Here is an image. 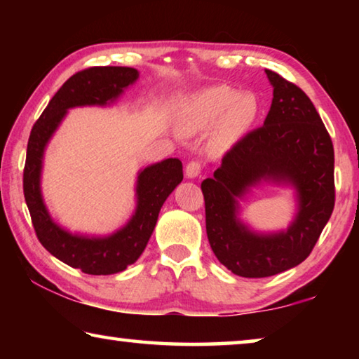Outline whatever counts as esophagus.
<instances>
[{
	"instance_id": "1",
	"label": "esophagus",
	"mask_w": 359,
	"mask_h": 359,
	"mask_svg": "<svg viewBox=\"0 0 359 359\" xmlns=\"http://www.w3.org/2000/svg\"><path fill=\"white\" fill-rule=\"evenodd\" d=\"M185 172H187V177H190V179L198 177V175L201 174V161H199V160L188 161Z\"/></svg>"
}]
</instances>
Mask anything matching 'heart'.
<instances>
[{
	"label": "heart",
	"mask_w": 359,
	"mask_h": 359,
	"mask_svg": "<svg viewBox=\"0 0 359 359\" xmlns=\"http://www.w3.org/2000/svg\"><path fill=\"white\" fill-rule=\"evenodd\" d=\"M231 114L236 125L250 123L257 114V101L252 95H242L229 87H212L194 95L182 115V128L199 131L217 118Z\"/></svg>",
	"instance_id": "obj_1"
}]
</instances>
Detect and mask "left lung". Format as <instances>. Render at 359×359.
<instances>
[{
    "label": "left lung",
    "mask_w": 359,
    "mask_h": 359,
    "mask_svg": "<svg viewBox=\"0 0 359 359\" xmlns=\"http://www.w3.org/2000/svg\"><path fill=\"white\" fill-rule=\"evenodd\" d=\"M274 98L264 125L239 139L214 177L203 180L205 231L215 257L241 277H269L291 269L313 250L336 201L334 147L309 96L266 69ZM261 178L288 181L300 198L294 224L278 235H255L235 217L236 197Z\"/></svg>",
    "instance_id": "1"
}]
</instances>
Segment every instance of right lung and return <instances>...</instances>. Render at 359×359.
Here are the masks:
<instances>
[{"label": "right lung", "mask_w": 359, "mask_h": 359, "mask_svg": "<svg viewBox=\"0 0 359 359\" xmlns=\"http://www.w3.org/2000/svg\"><path fill=\"white\" fill-rule=\"evenodd\" d=\"M137 71L126 66H92L76 72L53 95L44 112L33 125L23 169V194L32 215L34 233L42 247L53 257L85 274L109 276L136 263L154 233L163 203L182 179L177 158L145 168L137 177V208L125 228L109 238H82L69 234L52 222L42 203L39 179L46 144L69 107L104 106L118 98L123 88L137 79Z\"/></svg>", "instance_id": "obj_1"}]
</instances>
